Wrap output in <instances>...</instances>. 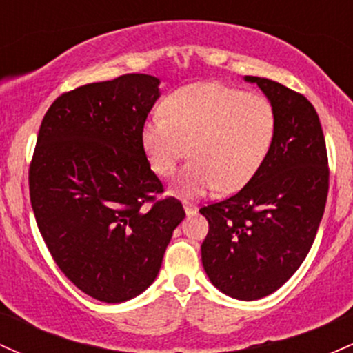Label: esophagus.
I'll list each match as a JSON object with an SVG mask.
<instances>
[{
    "label": "esophagus",
    "instance_id": "34e87169",
    "mask_svg": "<svg viewBox=\"0 0 353 353\" xmlns=\"http://www.w3.org/2000/svg\"><path fill=\"white\" fill-rule=\"evenodd\" d=\"M182 205H184V210H185V214H188V216H192V214L197 212L196 204H192V202L184 201V202H182Z\"/></svg>",
    "mask_w": 353,
    "mask_h": 353
}]
</instances>
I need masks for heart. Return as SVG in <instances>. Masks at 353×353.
<instances>
[{
    "mask_svg": "<svg viewBox=\"0 0 353 353\" xmlns=\"http://www.w3.org/2000/svg\"><path fill=\"white\" fill-rule=\"evenodd\" d=\"M275 136V111L261 94L221 83H196L171 92L163 116L149 117L141 143L149 165L171 177L188 156L192 161L176 179L182 196L197 197L219 188L232 192L264 164Z\"/></svg>",
    "mask_w": 353,
    "mask_h": 353,
    "instance_id": "obj_1",
    "label": "heart"
}]
</instances>
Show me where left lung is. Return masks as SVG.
Wrapping results in <instances>:
<instances>
[{
	"label": "left lung",
	"instance_id": "left-lung-1",
	"mask_svg": "<svg viewBox=\"0 0 353 353\" xmlns=\"http://www.w3.org/2000/svg\"><path fill=\"white\" fill-rule=\"evenodd\" d=\"M275 111L264 164L239 192L199 209L209 222L202 265L221 292L255 301L283 285L314 244L329 192V157L315 108L301 92L245 76Z\"/></svg>",
	"mask_w": 353,
	"mask_h": 353
}]
</instances>
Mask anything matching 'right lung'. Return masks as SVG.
<instances>
[{"instance_id": "add662e5", "label": "right lung", "mask_w": 353, "mask_h": 353, "mask_svg": "<svg viewBox=\"0 0 353 353\" xmlns=\"http://www.w3.org/2000/svg\"><path fill=\"white\" fill-rule=\"evenodd\" d=\"M159 79L124 74L56 98L43 117L30 164L39 232L70 281L108 303L139 295L159 274L185 217L174 197L156 199L141 132Z\"/></svg>"}]
</instances>
